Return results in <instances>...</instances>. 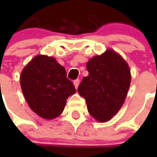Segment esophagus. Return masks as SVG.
<instances>
[{
	"mask_svg": "<svg viewBox=\"0 0 157 157\" xmlns=\"http://www.w3.org/2000/svg\"><path fill=\"white\" fill-rule=\"evenodd\" d=\"M74 86H75V87H76V89H77V87H78L79 84H80V80L79 79H76V80H75L74 81Z\"/></svg>",
	"mask_w": 157,
	"mask_h": 157,
	"instance_id": "esophagus-1",
	"label": "esophagus"
}]
</instances>
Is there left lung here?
Segmentation results:
<instances>
[{"instance_id":"1","label":"left lung","mask_w":157,"mask_h":157,"mask_svg":"<svg viewBox=\"0 0 157 157\" xmlns=\"http://www.w3.org/2000/svg\"><path fill=\"white\" fill-rule=\"evenodd\" d=\"M89 75L82 79L78 93L86 101L90 114L100 122L112 119L121 109L130 85L126 62L112 50L90 59Z\"/></svg>"}]
</instances>
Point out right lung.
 I'll list each match as a JSON object with an SVG mask.
<instances>
[{
  "mask_svg": "<svg viewBox=\"0 0 157 157\" xmlns=\"http://www.w3.org/2000/svg\"><path fill=\"white\" fill-rule=\"evenodd\" d=\"M20 85L31 109L45 119L59 117L67 98L76 93L65 68L54 58L45 55L36 56L24 67Z\"/></svg>",
  "mask_w": 157,
  "mask_h": 157,
  "instance_id": "right-lung-1",
  "label": "right lung"
}]
</instances>
